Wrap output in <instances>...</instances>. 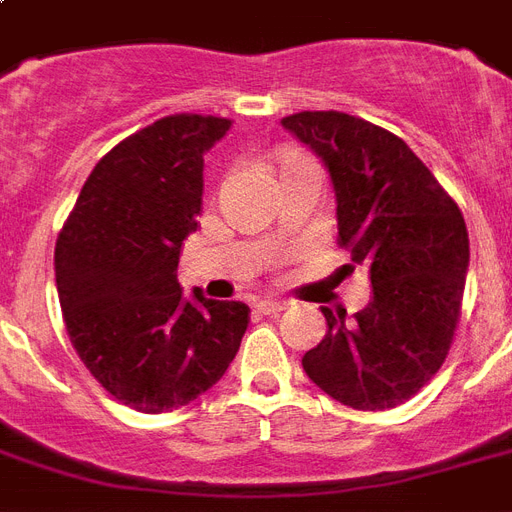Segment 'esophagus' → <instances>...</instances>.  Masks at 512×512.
<instances>
[{"label":"esophagus","instance_id":"34e87169","mask_svg":"<svg viewBox=\"0 0 512 512\" xmlns=\"http://www.w3.org/2000/svg\"><path fill=\"white\" fill-rule=\"evenodd\" d=\"M255 308L257 313H263V316H279V313L287 308V303H284V300H260Z\"/></svg>","mask_w":512,"mask_h":512}]
</instances>
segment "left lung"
<instances>
[{"label": "left lung", "mask_w": 512, "mask_h": 512, "mask_svg": "<svg viewBox=\"0 0 512 512\" xmlns=\"http://www.w3.org/2000/svg\"><path fill=\"white\" fill-rule=\"evenodd\" d=\"M281 124L327 164L337 244L372 281V300L350 321L321 308L327 335L303 369L340 404L393 409L433 380L452 348L470 263L465 217L393 132L342 111H300Z\"/></svg>", "instance_id": "obj_1"}]
</instances>
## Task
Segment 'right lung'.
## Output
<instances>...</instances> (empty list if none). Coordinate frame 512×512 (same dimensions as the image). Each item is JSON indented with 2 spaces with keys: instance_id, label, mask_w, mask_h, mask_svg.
<instances>
[{
  "instance_id": "add662e5",
  "label": "right lung",
  "mask_w": 512,
  "mask_h": 512,
  "mask_svg": "<svg viewBox=\"0 0 512 512\" xmlns=\"http://www.w3.org/2000/svg\"><path fill=\"white\" fill-rule=\"evenodd\" d=\"M231 119L164 116L124 138L87 177L55 244L68 340L122 404L162 414L207 393L247 332L249 308L177 284L199 223L204 154Z\"/></svg>"
}]
</instances>
